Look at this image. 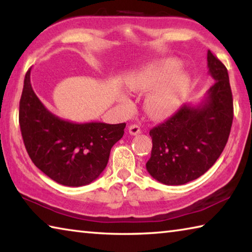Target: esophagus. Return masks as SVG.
I'll use <instances>...</instances> for the list:
<instances>
[{
    "mask_svg": "<svg viewBox=\"0 0 252 252\" xmlns=\"http://www.w3.org/2000/svg\"><path fill=\"white\" fill-rule=\"evenodd\" d=\"M140 132H141V130H140V126L138 125H131L129 126V133L131 135H136L139 134Z\"/></svg>",
    "mask_w": 252,
    "mask_h": 252,
    "instance_id": "1",
    "label": "esophagus"
}]
</instances>
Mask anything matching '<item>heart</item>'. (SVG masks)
Listing matches in <instances>:
<instances>
[{
    "label": "heart",
    "mask_w": 252,
    "mask_h": 252,
    "mask_svg": "<svg viewBox=\"0 0 252 252\" xmlns=\"http://www.w3.org/2000/svg\"><path fill=\"white\" fill-rule=\"evenodd\" d=\"M181 62L177 59H168L140 71L127 80L129 87L134 91H153L147 97L146 109L149 116L164 119L180 108L189 92L190 76L185 71H179Z\"/></svg>",
    "instance_id": "1"
}]
</instances>
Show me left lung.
<instances>
[{
	"mask_svg": "<svg viewBox=\"0 0 252 252\" xmlns=\"http://www.w3.org/2000/svg\"><path fill=\"white\" fill-rule=\"evenodd\" d=\"M215 83L198 104H185L150 130L151 157L146 167L167 186L195 180L210 169L227 144L233 120V100L227 67L208 51Z\"/></svg>",
	"mask_w": 252,
	"mask_h": 252,
	"instance_id": "8db88e82",
	"label": "left lung"
}]
</instances>
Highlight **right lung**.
<instances>
[{
	"instance_id": "1",
	"label": "right lung",
	"mask_w": 252,
	"mask_h": 252,
	"mask_svg": "<svg viewBox=\"0 0 252 252\" xmlns=\"http://www.w3.org/2000/svg\"><path fill=\"white\" fill-rule=\"evenodd\" d=\"M31 69L24 78L19 122L25 149L34 164L60 185L87 186L108 164L110 151L125 133L126 123H75L54 116L34 93Z\"/></svg>"
}]
</instances>
